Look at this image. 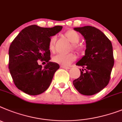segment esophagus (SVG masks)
I'll return each instance as SVG.
<instances>
[{
    "label": "esophagus",
    "instance_id": "1",
    "mask_svg": "<svg viewBox=\"0 0 122 122\" xmlns=\"http://www.w3.org/2000/svg\"><path fill=\"white\" fill-rule=\"evenodd\" d=\"M61 68H65V69H70V66H65V65H61L60 66Z\"/></svg>",
    "mask_w": 122,
    "mask_h": 122
}]
</instances>
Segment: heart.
<instances>
[{
  "instance_id": "b5f03b06",
  "label": "heart",
  "mask_w": 122,
  "mask_h": 122,
  "mask_svg": "<svg viewBox=\"0 0 122 122\" xmlns=\"http://www.w3.org/2000/svg\"><path fill=\"white\" fill-rule=\"evenodd\" d=\"M65 36L70 42L72 44V47L73 49L78 51H81L82 47L77 44L80 41V37L78 33L73 30H68L65 33ZM56 37H52L49 39L48 44L49 49L51 52H54L55 51V42ZM53 61L56 63L61 64L63 65H68L70 63L73 62L76 59V56L72 53L70 54H58L53 57Z\"/></svg>"
}]
</instances>
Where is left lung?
<instances>
[{"mask_svg":"<svg viewBox=\"0 0 122 122\" xmlns=\"http://www.w3.org/2000/svg\"><path fill=\"white\" fill-rule=\"evenodd\" d=\"M74 30L84 37L86 50L85 56L76 63L83 69H80L81 75L74 80L73 84L81 94L93 95L102 90L110 80L114 64L112 43L101 30L95 27L86 26L75 28Z\"/></svg>","mask_w":122,"mask_h":122,"instance_id":"left-lung-1","label":"left lung"}]
</instances>
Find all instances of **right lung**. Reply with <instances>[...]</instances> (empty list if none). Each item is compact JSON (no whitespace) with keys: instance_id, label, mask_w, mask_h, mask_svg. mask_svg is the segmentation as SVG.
<instances>
[{"instance_id":"obj_1","label":"right lung","mask_w":122,"mask_h":122,"mask_svg":"<svg viewBox=\"0 0 122 122\" xmlns=\"http://www.w3.org/2000/svg\"><path fill=\"white\" fill-rule=\"evenodd\" d=\"M62 28L29 26L21 30L12 41L9 51V68L18 89L29 95L36 96L49 87L60 66L56 62H49V41ZM39 60L47 62L44 68L38 64Z\"/></svg>"}]
</instances>
